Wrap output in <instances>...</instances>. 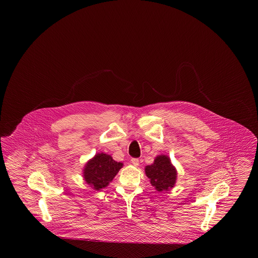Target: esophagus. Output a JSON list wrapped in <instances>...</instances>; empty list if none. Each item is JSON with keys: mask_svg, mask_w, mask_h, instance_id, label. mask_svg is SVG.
<instances>
[{"mask_svg": "<svg viewBox=\"0 0 258 258\" xmlns=\"http://www.w3.org/2000/svg\"><path fill=\"white\" fill-rule=\"evenodd\" d=\"M131 162H132L133 165H135V166H138V165H139V160H138V159H132Z\"/></svg>", "mask_w": 258, "mask_h": 258, "instance_id": "obj_1", "label": "esophagus"}]
</instances>
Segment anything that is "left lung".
Instances as JSON below:
<instances>
[{
	"mask_svg": "<svg viewBox=\"0 0 258 258\" xmlns=\"http://www.w3.org/2000/svg\"><path fill=\"white\" fill-rule=\"evenodd\" d=\"M145 174L150 183L158 191H167L177 182V169L166 155H159L151 165L145 166Z\"/></svg>",
	"mask_w": 258,
	"mask_h": 258,
	"instance_id": "left-lung-1",
	"label": "left lung"
}]
</instances>
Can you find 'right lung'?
Returning a JSON list of instances; mask_svg holds the SVG:
<instances>
[{
    "mask_svg": "<svg viewBox=\"0 0 258 258\" xmlns=\"http://www.w3.org/2000/svg\"><path fill=\"white\" fill-rule=\"evenodd\" d=\"M122 162L113 160L110 155L96 154L88 160L83 168V178L87 184L96 190L106 187L123 167Z\"/></svg>",
    "mask_w": 258,
    "mask_h": 258,
    "instance_id": "right-lung-1",
    "label": "right lung"
}]
</instances>
